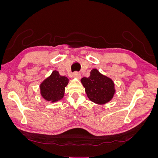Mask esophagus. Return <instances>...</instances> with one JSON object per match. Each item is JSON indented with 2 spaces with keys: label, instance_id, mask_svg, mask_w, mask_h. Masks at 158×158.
Listing matches in <instances>:
<instances>
[{
  "label": "esophagus",
  "instance_id": "1",
  "mask_svg": "<svg viewBox=\"0 0 158 158\" xmlns=\"http://www.w3.org/2000/svg\"><path fill=\"white\" fill-rule=\"evenodd\" d=\"M73 77L75 78H77V79H80L81 78V75L78 72H75L73 74Z\"/></svg>",
  "mask_w": 158,
  "mask_h": 158
}]
</instances>
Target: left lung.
Instances as JSON below:
<instances>
[{
  "label": "left lung",
  "instance_id": "1",
  "mask_svg": "<svg viewBox=\"0 0 158 158\" xmlns=\"http://www.w3.org/2000/svg\"><path fill=\"white\" fill-rule=\"evenodd\" d=\"M85 92L90 101L98 105H104L113 99L115 93L112 79L101 74L97 69L90 72L88 78L81 79Z\"/></svg>",
  "mask_w": 158,
  "mask_h": 158
}]
</instances>
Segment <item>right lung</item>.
<instances>
[{"instance_id":"obj_1","label":"right lung","mask_w":158,"mask_h":158,"mask_svg":"<svg viewBox=\"0 0 158 158\" xmlns=\"http://www.w3.org/2000/svg\"><path fill=\"white\" fill-rule=\"evenodd\" d=\"M69 80L66 76H60L58 71H52L51 74L40 84V94L46 101L54 103L64 97L65 87Z\"/></svg>"}]
</instances>
